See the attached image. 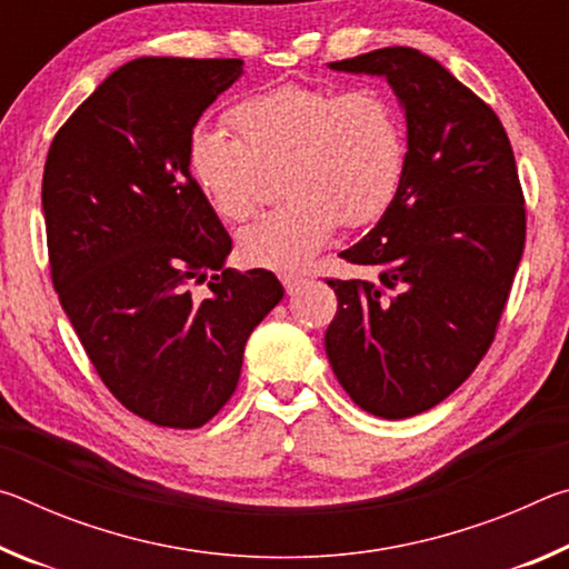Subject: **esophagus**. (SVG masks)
I'll return each instance as SVG.
<instances>
[{"mask_svg":"<svg viewBox=\"0 0 569 569\" xmlns=\"http://www.w3.org/2000/svg\"><path fill=\"white\" fill-rule=\"evenodd\" d=\"M278 278H281V283H283V288H286V293H293L296 288L303 283V276H298V273H281Z\"/></svg>","mask_w":569,"mask_h":569,"instance_id":"34e87169","label":"esophagus"}]
</instances>
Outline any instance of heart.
Listing matches in <instances>:
<instances>
[{
	"instance_id": "1",
	"label": "heart",
	"mask_w": 569,
	"mask_h": 569,
	"mask_svg": "<svg viewBox=\"0 0 569 569\" xmlns=\"http://www.w3.org/2000/svg\"><path fill=\"white\" fill-rule=\"evenodd\" d=\"M230 134L196 128L186 162L216 213L240 223L263 203L266 176L281 172L286 203L238 233L248 263L291 271L319 253L336 226L363 228L399 196L407 132L399 110L373 90L283 84L240 102Z\"/></svg>"
}]
</instances>
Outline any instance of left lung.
<instances>
[{"mask_svg":"<svg viewBox=\"0 0 569 569\" xmlns=\"http://www.w3.org/2000/svg\"><path fill=\"white\" fill-rule=\"evenodd\" d=\"M331 70L387 77L407 118V172L377 228L341 258L371 281L329 286L326 356L381 419L421 413L467 381L495 341L525 250V196L502 122L437 60L383 47Z\"/></svg>","mask_w":569,"mask_h":569,"instance_id":"1","label":"left lung"}]
</instances>
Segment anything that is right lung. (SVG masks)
Listing matches in <instances>:
<instances>
[{
  "instance_id": "obj_1",
  "label": "right lung",
  "mask_w": 569,
  "mask_h": 569,
  "mask_svg": "<svg viewBox=\"0 0 569 569\" xmlns=\"http://www.w3.org/2000/svg\"><path fill=\"white\" fill-rule=\"evenodd\" d=\"M240 74L243 60L140 57L47 152L54 291L104 387L158 427L198 429L226 407L250 331L283 298L266 268H226L233 240L186 162L200 114Z\"/></svg>"
}]
</instances>
